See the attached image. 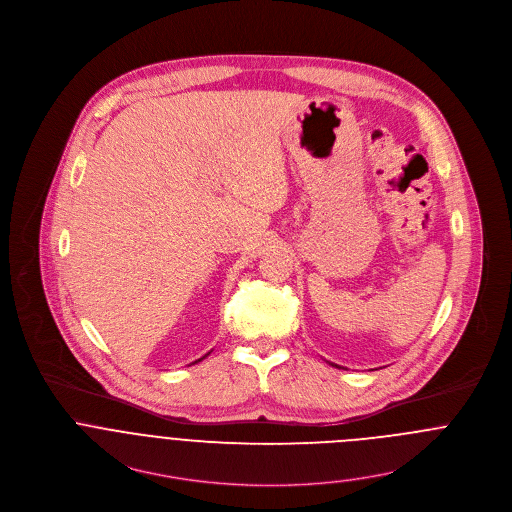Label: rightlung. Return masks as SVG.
Here are the masks:
<instances>
[{"label":"right lung","instance_id":"add662e5","mask_svg":"<svg viewBox=\"0 0 512 512\" xmlns=\"http://www.w3.org/2000/svg\"><path fill=\"white\" fill-rule=\"evenodd\" d=\"M209 354H211V352H207V354H205V356H203V358H207V356H209ZM203 358H199V360H195V362H193V364H197V362H201V360H203Z\"/></svg>","mask_w":512,"mask_h":512}]
</instances>
